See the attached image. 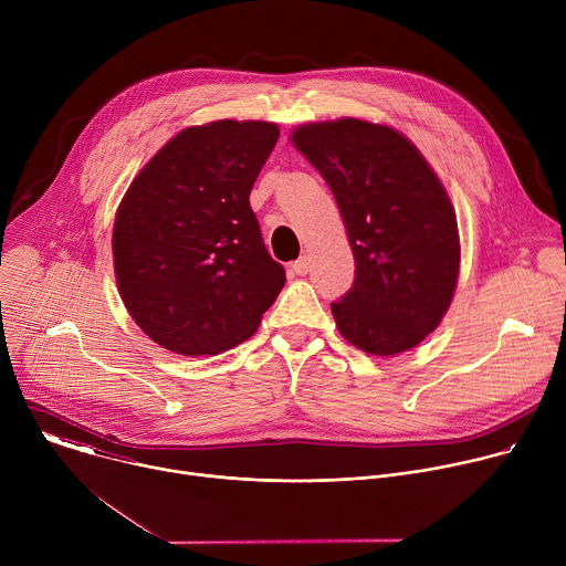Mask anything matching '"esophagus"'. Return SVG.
I'll list each match as a JSON object with an SVG mask.
<instances>
[{
	"label": "esophagus",
	"mask_w": 566,
	"mask_h": 566,
	"mask_svg": "<svg viewBox=\"0 0 566 566\" xmlns=\"http://www.w3.org/2000/svg\"><path fill=\"white\" fill-rule=\"evenodd\" d=\"M291 269H293V273H295V275H306V273H308V269H311V260H308L306 255H302L297 262H293V266H291Z\"/></svg>",
	"instance_id": "34e87169"
}]
</instances>
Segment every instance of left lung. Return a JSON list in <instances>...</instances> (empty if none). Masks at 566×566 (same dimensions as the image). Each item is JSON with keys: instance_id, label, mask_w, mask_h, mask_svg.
Here are the masks:
<instances>
[{"instance_id": "obj_1", "label": "left lung", "mask_w": 566, "mask_h": 566, "mask_svg": "<svg viewBox=\"0 0 566 566\" xmlns=\"http://www.w3.org/2000/svg\"><path fill=\"white\" fill-rule=\"evenodd\" d=\"M295 149L332 188L356 262L354 286L332 302L345 340L394 356L439 327L459 280L452 201L417 145L363 118L306 123Z\"/></svg>"}]
</instances>
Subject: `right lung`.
I'll list each match as a JSON object with an SVG mask.
<instances>
[{"mask_svg": "<svg viewBox=\"0 0 566 566\" xmlns=\"http://www.w3.org/2000/svg\"><path fill=\"white\" fill-rule=\"evenodd\" d=\"M277 136L266 120L186 127L127 188L112 234L116 284L140 332L164 349H232L280 295L286 275L249 201Z\"/></svg>", "mask_w": 566, "mask_h": 566, "instance_id": "1", "label": "right lung"}]
</instances>
